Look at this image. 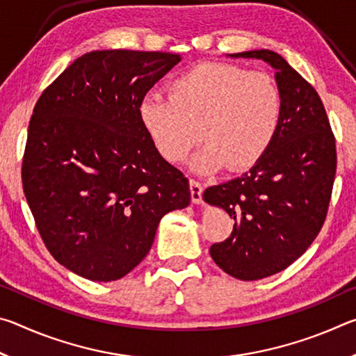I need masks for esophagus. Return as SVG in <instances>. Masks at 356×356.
Instances as JSON below:
<instances>
[{"mask_svg": "<svg viewBox=\"0 0 356 356\" xmlns=\"http://www.w3.org/2000/svg\"><path fill=\"white\" fill-rule=\"evenodd\" d=\"M190 191H191V201L195 204H201L202 202V184L197 182V180L191 179L190 180Z\"/></svg>", "mask_w": 356, "mask_h": 356, "instance_id": "obj_1", "label": "esophagus"}]
</instances>
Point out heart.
I'll return each mask as SVG.
<instances>
[{
	"mask_svg": "<svg viewBox=\"0 0 356 356\" xmlns=\"http://www.w3.org/2000/svg\"><path fill=\"white\" fill-rule=\"evenodd\" d=\"M143 129L165 160H193L201 174L256 165L278 135L282 95L272 76L236 64L201 63L170 84V95L147 94L138 108ZM202 130L200 131L199 129Z\"/></svg>",
	"mask_w": 356,
	"mask_h": 356,
	"instance_id": "b5f03b06",
	"label": "heart"
}]
</instances>
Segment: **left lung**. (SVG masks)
<instances>
[{
	"label": "left lung",
	"mask_w": 356,
	"mask_h": 356,
	"mask_svg": "<svg viewBox=\"0 0 356 356\" xmlns=\"http://www.w3.org/2000/svg\"><path fill=\"white\" fill-rule=\"evenodd\" d=\"M231 58L261 59L275 70L282 118L275 141L248 172L209 186L204 201L234 218L210 256L227 275L257 281L287 268L314 242L327 216L336 174V144L316 89L270 50Z\"/></svg>",
	"instance_id": "8db88e82"
}]
</instances>
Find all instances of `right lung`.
Segmentation results:
<instances>
[{"label": "right lung", "mask_w": 356, "mask_h": 356, "mask_svg": "<svg viewBox=\"0 0 356 356\" xmlns=\"http://www.w3.org/2000/svg\"><path fill=\"white\" fill-rule=\"evenodd\" d=\"M180 55L99 50L75 59L34 106L22 180L48 251L83 278L120 280L140 264L168 212L191 201L188 179L156 152L138 108Z\"/></svg>", "instance_id": "obj_1"}]
</instances>
